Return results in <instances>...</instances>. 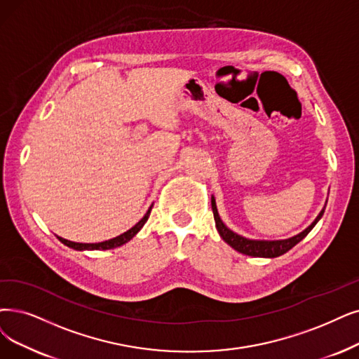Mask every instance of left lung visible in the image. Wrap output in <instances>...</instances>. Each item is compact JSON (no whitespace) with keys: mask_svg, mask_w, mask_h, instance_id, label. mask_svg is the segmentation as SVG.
Instances as JSON below:
<instances>
[{"mask_svg":"<svg viewBox=\"0 0 359 359\" xmlns=\"http://www.w3.org/2000/svg\"><path fill=\"white\" fill-rule=\"evenodd\" d=\"M324 209H325V206H324ZM324 209L320 212L318 217L315 218V221L306 229H304L302 233H299L294 237L285 238V240H272V241L250 240V238L236 234L221 221L219 215H218V209H217V203H215V197L212 196V210H213L215 225H217V229H218L219 236L222 237V240L225 243H228V245L231 246L234 250H237L243 255H248V256H255V257H277V256L284 255L285 252H289L292 248H294L297 245L300 240H304L309 234V231L315 226V224L321 219Z\"/></svg>","mask_w":359,"mask_h":359,"instance_id":"1","label":"left lung"}]
</instances>
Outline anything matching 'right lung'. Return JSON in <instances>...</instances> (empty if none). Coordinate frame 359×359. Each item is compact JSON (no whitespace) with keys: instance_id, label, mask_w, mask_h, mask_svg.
<instances>
[{"instance_id":"obj_1","label":"right lung","mask_w":359,"mask_h":359,"mask_svg":"<svg viewBox=\"0 0 359 359\" xmlns=\"http://www.w3.org/2000/svg\"><path fill=\"white\" fill-rule=\"evenodd\" d=\"M151 208L153 205L149 208L147 213L144 215V217L141 218V221H138L131 229H128L126 233L114 237V238H110V240H106V241H102V243H75V241H69L66 238H62V237H57L59 238L63 245H66L67 248L70 249H75V250H109V249H114V248H119L122 245H125V243L130 241L140 229L142 228V225H144L150 217V212H151Z\"/></svg>"}]
</instances>
